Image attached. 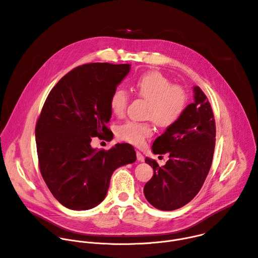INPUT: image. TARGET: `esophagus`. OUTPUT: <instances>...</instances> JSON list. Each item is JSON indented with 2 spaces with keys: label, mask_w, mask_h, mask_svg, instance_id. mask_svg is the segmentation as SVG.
<instances>
[{
  "label": "esophagus",
  "mask_w": 258,
  "mask_h": 258,
  "mask_svg": "<svg viewBox=\"0 0 258 258\" xmlns=\"http://www.w3.org/2000/svg\"><path fill=\"white\" fill-rule=\"evenodd\" d=\"M137 158H138V160L139 161H144V159H145V157L143 156V154L140 152V151H137Z\"/></svg>",
  "instance_id": "34e87169"
}]
</instances>
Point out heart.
I'll return each mask as SVG.
<instances>
[{
	"mask_svg": "<svg viewBox=\"0 0 258 258\" xmlns=\"http://www.w3.org/2000/svg\"><path fill=\"white\" fill-rule=\"evenodd\" d=\"M136 93L148 100L147 117L151 121H126L117 128L120 140L134 145H142L153 135V120L163 128L172 126L178 121L188 104V94L182 87L171 85L170 81L158 71H147L133 82ZM130 101L127 91L122 87L113 90L109 99V106L113 114L122 116Z\"/></svg>",
	"mask_w": 258,
	"mask_h": 258,
	"instance_id": "heart-1",
	"label": "heart"
}]
</instances>
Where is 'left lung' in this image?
<instances>
[{
  "instance_id": "1",
  "label": "left lung",
  "mask_w": 258,
  "mask_h": 258,
  "mask_svg": "<svg viewBox=\"0 0 258 258\" xmlns=\"http://www.w3.org/2000/svg\"><path fill=\"white\" fill-rule=\"evenodd\" d=\"M176 123L166 128L152 146L154 154H169L164 166L146 158L154 173L144 187L148 202L160 210H174L189 203L200 191L211 167L215 121L211 105L199 87Z\"/></svg>"
}]
</instances>
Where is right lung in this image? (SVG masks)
Wrapping results in <instances>:
<instances>
[{
    "mask_svg": "<svg viewBox=\"0 0 258 258\" xmlns=\"http://www.w3.org/2000/svg\"><path fill=\"white\" fill-rule=\"evenodd\" d=\"M130 69V64L78 66L45 101L35 125L39 166L53 196L69 209L88 210L100 204L113 171L137 159L127 143L107 151L91 147L93 137L111 138L109 99Z\"/></svg>",
    "mask_w": 258,
    "mask_h": 258,
    "instance_id": "obj_1",
    "label": "right lung"
}]
</instances>
